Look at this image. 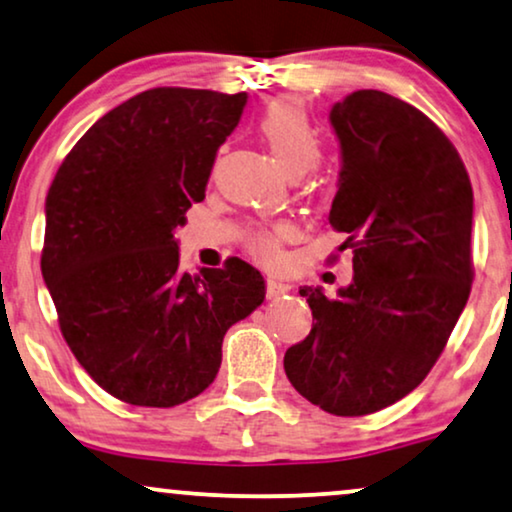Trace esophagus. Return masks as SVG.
Returning <instances> with one entry per match:
<instances>
[{"mask_svg":"<svg viewBox=\"0 0 512 512\" xmlns=\"http://www.w3.org/2000/svg\"><path fill=\"white\" fill-rule=\"evenodd\" d=\"M290 290H292V285L280 283V280H276V278H266V294H269V297H280V294H285Z\"/></svg>","mask_w":512,"mask_h":512,"instance_id":"1","label":"esophagus"}]
</instances>
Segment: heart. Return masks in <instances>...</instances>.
Masks as SVG:
<instances>
[{"label": "heart", "mask_w": 512, "mask_h": 512, "mask_svg": "<svg viewBox=\"0 0 512 512\" xmlns=\"http://www.w3.org/2000/svg\"><path fill=\"white\" fill-rule=\"evenodd\" d=\"M259 132L276 155L280 169L290 176H301L318 160L320 134L304 106L294 99H276L259 118ZM290 234L285 225L271 229H257L248 234V248L264 259H273L278 253V241Z\"/></svg>", "instance_id": "1"}]
</instances>
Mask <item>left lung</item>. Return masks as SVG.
Wrapping results in <instances>:
<instances>
[{
  "label": "left lung",
  "instance_id": "left-lung-1",
  "mask_svg": "<svg viewBox=\"0 0 512 512\" xmlns=\"http://www.w3.org/2000/svg\"><path fill=\"white\" fill-rule=\"evenodd\" d=\"M341 143L329 225L352 248V283L336 299L301 287L313 329L285 352L294 390L331 415L383 410L441 357L473 283L469 174L422 111L357 90L329 113Z\"/></svg>",
  "mask_w": 512,
  "mask_h": 512
}]
</instances>
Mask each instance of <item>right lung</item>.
<instances>
[{
  "label": "right lung",
  "mask_w": 512,
  "mask_h": 512,
  "mask_svg": "<svg viewBox=\"0 0 512 512\" xmlns=\"http://www.w3.org/2000/svg\"><path fill=\"white\" fill-rule=\"evenodd\" d=\"M246 102V92H141L78 139L48 190L41 273L62 336L90 378L132 406L204 392L227 329L264 301L255 266L229 257L187 273L174 239Z\"/></svg>",
  "instance_id": "1"
}]
</instances>
